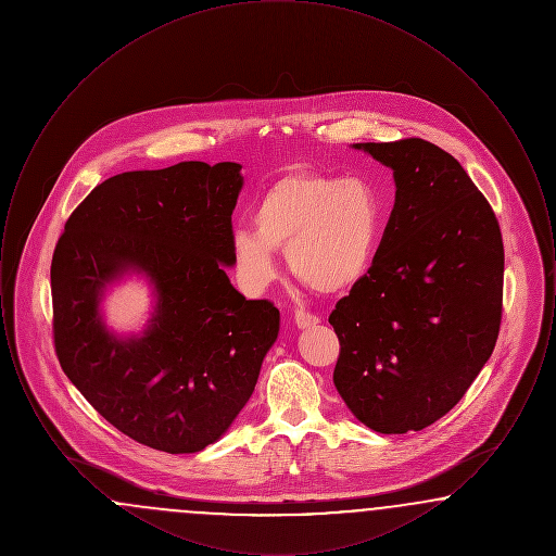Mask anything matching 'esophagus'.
<instances>
[{"label": "esophagus", "mask_w": 556, "mask_h": 556, "mask_svg": "<svg viewBox=\"0 0 556 556\" xmlns=\"http://www.w3.org/2000/svg\"><path fill=\"white\" fill-rule=\"evenodd\" d=\"M293 320H295V325H298L300 329H308V327H315L317 323H320V318H318L317 315L306 313V311H302V308H298V311L293 313Z\"/></svg>", "instance_id": "34e87169"}]
</instances>
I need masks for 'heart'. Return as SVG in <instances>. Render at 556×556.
I'll list each match as a JSON object with an SVG mask.
<instances>
[{
  "instance_id": "obj_1",
  "label": "heart",
  "mask_w": 556,
  "mask_h": 556,
  "mask_svg": "<svg viewBox=\"0 0 556 556\" xmlns=\"http://www.w3.org/2000/svg\"><path fill=\"white\" fill-rule=\"evenodd\" d=\"M252 229L231 239L233 265L248 291L275 281L286 252L291 275L318 293L354 288L369 270L377 236V198L361 179L293 173L266 189L252 212Z\"/></svg>"
}]
</instances>
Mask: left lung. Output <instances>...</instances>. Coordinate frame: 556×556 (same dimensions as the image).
<instances>
[{"label":"left lung","instance_id":"obj_1","mask_svg":"<svg viewBox=\"0 0 556 556\" xmlns=\"http://www.w3.org/2000/svg\"><path fill=\"white\" fill-rule=\"evenodd\" d=\"M352 148L394 170L396 202L367 275L329 315L333 383L372 431H421L465 396L498 340L501 225L442 148L419 137Z\"/></svg>","mask_w":556,"mask_h":556}]
</instances>
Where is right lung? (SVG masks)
<instances>
[{"label":"right lung","mask_w":556,"mask_h":556,"mask_svg":"<svg viewBox=\"0 0 556 556\" xmlns=\"http://www.w3.org/2000/svg\"><path fill=\"white\" fill-rule=\"evenodd\" d=\"M239 170L191 160L110 177L53 250L60 367L108 424L168 454L200 452L231 427L279 333L273 302L245 300L225 273ZM129 271L151 279L157 306L139 337L118 339L99 302Z\"/></svg>","instance_id":"add662e5"}]
</instances>
